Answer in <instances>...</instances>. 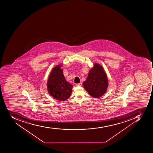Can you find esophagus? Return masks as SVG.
I'll return each mask as SVG.
<instances>
[{"instance_id":"1","label":"esophagus","mask_w":153,"mask_h":153,"mask_svg":"<svg viewBox=\"0 0 153 153\" xmlns=\"http://www.w3.org/2000/svg\"><path fill=\"white\" fill-rule=\"evenodd\" d=\"M76 86H81L82 85V83H79L76 84Z\"/></svg>"}]
</instances>
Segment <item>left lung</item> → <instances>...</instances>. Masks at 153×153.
Segmentation results:
<instances>
[{"mask_svg": "<svg viewBox=\"0 0 153 153\" xmlns=\"http://www.w3.org/2000/svg\"><path fill=\"white\" fill-rule=\"evenodd\" d=\"M83 84L88 94L95 98L105 94L108 86V80L102 66L98 63H94L93 68L90 69L86 81Z\"/></svg>", "mask_w": 153, "mask_h": 153, "instance_id": "1", "label": "left lung"}]
</instances>
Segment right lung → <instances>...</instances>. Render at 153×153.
<instances>
[{"label": "right lung", "instance_id": "1", "mask_svg": "<svg viewBox=\"0 0 153 153\" xmlns=\"http://www.w3.org/2000/svg\"><path fill=\"white\" fill-rule=\"evenodd\" d=\"M62 65L55 66L51 70L48 79L47 90L50 95L60 101H65L69 98L72 92V86L66 81L63 76Z\"/></svg>", "mask_w": 153, "mask_h": 153}]
</instances>
